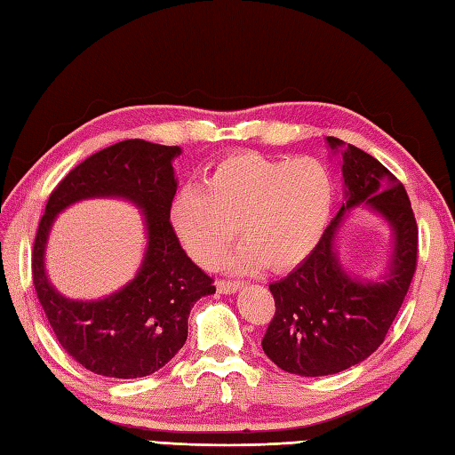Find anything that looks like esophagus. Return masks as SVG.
I'll use <instances>...</instances> for the list:
<instances>
[{
	"label": "esophagus",
	"instance_id": "34e87169",
	"mask_svg": "<svg viewBox=\"0 0 455 455\" xmlns=\"http://www.w3.org/2000/svg\"><path fill=\"white\" fill-rule=\"evenodd\" d=\"M216 288H218L220 294H231V291H235V290L241 288V282L239 280H218Z\"/></svg>",
	"mask_w": 455,
	"mask_h": 455
}]
</instances>
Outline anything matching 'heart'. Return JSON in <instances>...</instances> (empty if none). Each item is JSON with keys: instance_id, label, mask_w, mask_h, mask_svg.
Listing matches in <instances>:
<instances>
[{"instance_id": "1", "label": "heart", "mask_w": 455, "mask_h": 455, "mask_svg": "<svg viewBox=\"0 0 455 455\" xmlns=\"http://www.w3.org/2000/svg\"><path fill=\"white\" fill-rule=\"evenodd\" d=\"M335 179L315 157L275 159L245 151L221 157L200 187L180 188L169 220L187 253L214 267L239 234L231 265L290 270L317 247L335 206Z\"/></svg>"}]
</instances>
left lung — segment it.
<instances>
[{
    "label": "left lung",
    "mask_w": 455,
    "mask_h": 455,
    "mask_svg": "<svg viewBox=\"0 0 455 455\" xmlns=\"http://www.w3.org/2000/svg\"><path fill=\"white\" fill-rule=\"evenodd\" d=\"M327 142L342 146L332 136ZM342 179L347 200L317 247L286 278L268 286L276 311L262 337V350L278 368L306 378L339 373L376 352L417 270L419 228L405 187L376 157L352 144L342 149ZM358 204L376 207L396 234L392 275L379 285L348 279L331 253L339 218Z\"/></svg>",
    "instance_id": "left-lung-1"
}]
</instances>
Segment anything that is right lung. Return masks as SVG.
Wrapping results in <instances>:
<instances>
[{
    "mask_svg": "<svg viewBox=\"0 0 455 455\" xmlns=\"http://www.w3.org/2000/svg\"><path fill=\"white\" fill-rule=\"evenodd\" d=\"M177 146L124 140L89 156L50 193L33 247V284L60 345L85 370L105 378H144L183 348L188 313L214 294V278L188 259L169 220L177 193L171 161ZM123 196L145 210L148 251L126 288L100 302L60 297L44 275V245L58 211L82 197Z\"/></svg>",
    "mask_w": 455,
    "mask_h": 455,
    "instance_id": "1",
    "label": "right lung"
}]
</instances>
